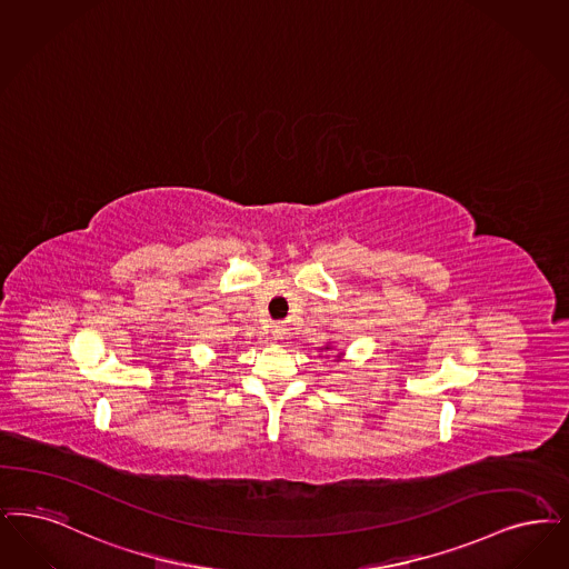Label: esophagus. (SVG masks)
<instances>
[{
    "instance_id": "1",
    "label": "esophagus",
    "mask_w": 569,
    "mask_h": 569,
    "mask_svg": "<svg viewBox=\"0 0 569 569\" xmlns=\"http://www.w3.org/2000/svg\"><path fill=\"white\" fill-rule=\"evenodd\" d=\"M286 335H288V328H286L283 323H273V326H271V337H273V339H283Z\"/></svg>"
}]
</instances>
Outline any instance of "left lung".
I'll return each mask as SVG.
<instances>
[{
  "label": "left lung",
  "mask_w": 569,
  "mask_h": 569,
  "mask_svg": "<svg viewBox=\"0 0 569 569\" xmlns=\"http://www.w3.org/2000/svg\"><path fill=\"white\" fill-rule=\"evenodd\" d=\"M323 349H330V345H326V347H323ZM342 353H339V356H337V358H341Z\"/></svg>",
  "instance_id": "8db88e82"
}]
</instances>
